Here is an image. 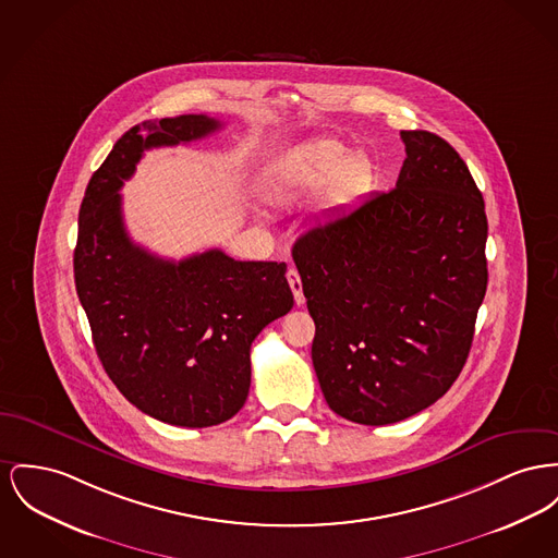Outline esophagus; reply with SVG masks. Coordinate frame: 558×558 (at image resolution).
Listing matches in <instances>:
<instances>
[{
    "label": "esophagus",
    "mask_w": 558,
    "mask_h": 558,
    "mask_svg": "<svg viewBox=\"0 0 558 558\" xmlns=\"http://www.w3.org/2000/svg\"><path fill=\"white\" fill-rule=\"evenodd\" d=\"M287 280H289V284H291V291H293V295H295L296 305H303L305 296H303V289H301V278H299V271H296L295 267H289V271H287Z\"/></svg>",
    "instance_id": "34e87169"
}]
</instances>
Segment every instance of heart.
<instances>
[{
	"label": "heart",
	"mask_w": 558,
	"mask_h": 558,
	"mask_svg": "<svg viewBox=\"0 0 558 558\" xmlns=\"http://www.w3.org/2000/svg\"><path fill=\"white\" fill-rule=\"evenodd\" d=\"M375 179L373 160L350 151L341 141L318 138L287 154L265 179L269 202L287 204L318 192L327 183L328 202L350 204L364 196Z\"/></svg>",
	"instance_id": "b5f03b06"
}]
</instances>
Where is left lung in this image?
<instances>
[{"mask_svg":"<svg viewBox=\"0 0 558 558\" xmlns=\"http://www.w3.org/2000/svg\"><path fill=\"white\" fill-rule=\"evenodd\" d=\"M396 187L293 246L327 404L388 426L434 404L470 354L487 293V215L465 162L438 134L402 131Z\"/></svg>","mask_w":558,"mask_h":558,"instance_id":"obj_1","label":"left lung"}]
</instances>
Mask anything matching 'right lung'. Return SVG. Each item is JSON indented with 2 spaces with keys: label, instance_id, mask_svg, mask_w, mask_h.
Wrapping results in <instances>:
<instances>
[{
  "label": "right lung",
  "instance_id": "obj_1",
  "mask_svg": "<svg viewBox=\"0 0 558 558\" xmlns=\"http://www.w3.org/2000/svg\"><path fill=\"white\" fill-rule=\"evenodd\" d=\"M206 116L143 122L113 145L80 206L75 291L100 362L138 411L170 426L231 420L251 388V345L293 307L287 263L219 248L168 262L134 244L118 194L143 154L219 131Z\"/></svg>",
  "mask_w": 558,
  "mask_h": 558
}]
</instances>
